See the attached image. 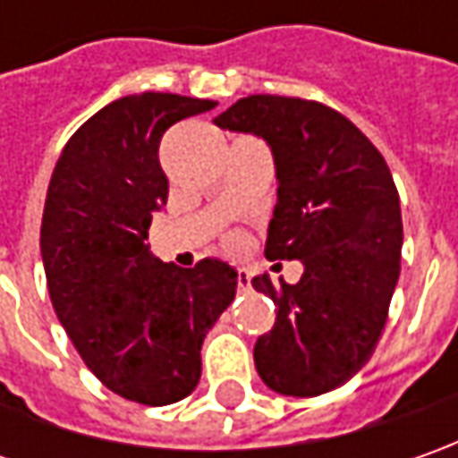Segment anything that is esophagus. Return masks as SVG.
<instances>
[{"mask_svg": "<svg viewBox=\"0 0 458 458\" xmlns=\"http://www.w3.org/2000/svg\"><path fill=\"white\" fill-rule=\"evenodd\" d=\"M250 283H252V275H250V270L239 267V270H237V288H239V291H250Z\"/></svg>", "mask_w": 458, "mask_h": 458, "instance_id": "34e87169", "label": "esophagus"}]
</instances>
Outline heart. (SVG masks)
<instances>
[{
  "label": "heart",
  "instance_id": "obj_1",
  "mask_svg": "<svg viewBox=\"0 0 458 458\" xmlns=\"http://www.w3.org/2000/svg\"><path fill=\"white\" fill-rule=\"evenodd\" d=\"M239 242H242V239L232 237V239H229V247H239Z\"/></svg>",
  "mask_w": 458,
  "mask_h": 458
}]
</instances>
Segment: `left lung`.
I'll return each instance as SVG.
<instances>
[{
    "mask_svg": "<svg viewBox=\"0 0 458 458\" xmlns=\"http://www.w3.org/2000/svg\"><path fill=\"white\" fill-rule=\"evenodd\" d=\"M214 124L270 145L277 203L265 257L303 262L295 285L252 280L277 308L255 344L257 372L280 395H324L367 364L387 321L403 247L390 167L346 116L318 101L255 94Z\"/></svg>",
    "mask_w": 458,
    "mask_h": 458,
    "instance_id": "8db88e82",
    "label": "left lung"
}]
</instances>
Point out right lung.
<instances>
[{
	"label": "right lung",
	"mask_w": 458,
	"mask_h": 458,
	"mask_svg": "<svg viewBox=\"0 0 458 458\" xmlns=\"http://www.w3.org/2000/svg\"><path fill=\"white\" fill-rule=\"evenodd\" d=\"M216 101L132 94L83 122L47 185L40 252L55 316L112 393L170 405L201 379V344L237 293V270L206 257H152V211L167 201L157 160L167 127Z\"/></svg>",
	"instance_id": "1"
}]
</instances>
